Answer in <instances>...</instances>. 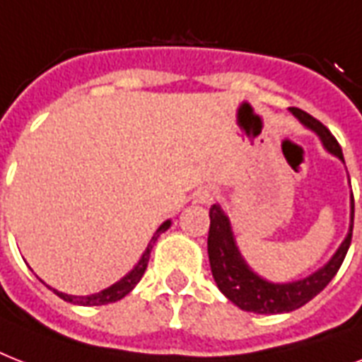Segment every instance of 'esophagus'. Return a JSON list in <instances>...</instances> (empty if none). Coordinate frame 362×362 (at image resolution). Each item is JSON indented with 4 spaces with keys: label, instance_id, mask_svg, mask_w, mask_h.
<instances>
[{
    "label": "esophagus",
    "instance_id": "34e87169",
    "mask_svg": "<svg viewBox=\"0 0 362 362\" xmlns=\"http://www.w3.org/2000/svg\"><path fill=\"white\" fill-rule=\"evenodd\" d=\"M214 197H216V193H214V189H212V187H201V189H199L197 192V201L199 203H203V204H209V203H212V201H214Z\"/></svg>",
    "mask_w": 362,
    "mask_h": 362
}]
</instances>
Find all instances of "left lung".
Masks as SVG:
<instances>
[{"label":"left lung","mask_w":362,"mask_h":362,"mask_svg":"<svg viewBox=\"0 0 362 362\" xmlns=\"http://www.w3.org/2000/svg\"><path fill=\"white\" fill-rule=\"evenodd\" d=\"M291 112L303 122L306 127L315 131L320 135L323 146L337 158L344 161L342 148L338 144L331 131L314 116L304 112L300 109L291 107ZM210 229H209V259L212 276L220 291L226 295L233 304H237L240 310L253 312V314H284V312H293L300 308L306 303L321 293L329 286V281L334 278L338 269L342 267L346 253L351 244V235H354V216L355 203L354 193H351V223H349V233L346 240L340 244L338 252L332 255L329 263L320 269L308 278L291 284H270L257 276L246 261L242 259L238 252L235 238H233L231 223L218 204L210 209Z\"/></svg>","instance_id":"left-lung-1"}]
</instances>
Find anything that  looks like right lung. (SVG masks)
Instances as JSON below:
<instances>
[{"instance_id":"1","label":"right lung","mask_w":362,"mask_h":362,"mask_svg":"<svg viewBox=\"0 0 362 362\" xmlns=\"http://www.w3.org/2000/svg\"><path fill=\"white\" fill-rule=\"evenodd\" d=\"M170 226V221L167 220L163 223V226L159 227L158 231H156V235L152 237V242L158 240L159 233L167 231ZM152 242L148 244L146 252L142 253L141 261L136 263V267L133 270H131L129 274L124 276L120 281H116L115 286L107 287V289H103V291L95 293V295H88V297H73V295H67V293H59L54 289V293L58 295L59 298H64V300H67V303H73V304H81V306H101V304H110V303H116V300H120V298H124L127 293L133 289V287L141 281L142 274H144V270H146L148 267V261H150V252H152Z\"/></svg>"}]
</instances>
